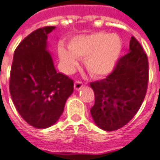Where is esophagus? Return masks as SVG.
<instances>
[{"label": "esophagus", "instance_id": "1", "mask_svg": "<svg viewBox=\"0 0 160 160\" xmlns=\"http://www.w3.org/2000/svg\"><path fill=\"white\" fill-rule=\"evenodd\" d=\"M83 86H84V84H83V83L81 81H76L75 84H74V87H75V89H76V91L80 90Z\"/></svg>", "mask_w": 160, "mask_h": 160}]
</instances>
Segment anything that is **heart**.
Returning <instances> with one entry per match:
<instances>
[{
  "mask_svg": "<svg viewBox=\"0 0 160 160\" xmlns=\"http://www.w3.org/2000/svg\"><path fill=\"white\" fill-rule=\"evenodd\" d=\"M122 49V40L117 35L99 32L89 36L75 38L69 50L59 47L60 59L68 72L78 66V59H85V67L95 76L107 75L115 67Z\"/></svg>",
  "mask_w": 160,
  "mask_h": 160,
  "instance_id": "1",
  "label": "heart"
}]
</instances>
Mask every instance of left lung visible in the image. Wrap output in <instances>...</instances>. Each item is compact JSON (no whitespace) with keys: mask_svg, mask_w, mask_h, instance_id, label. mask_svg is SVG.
Wrapping results in <instances>:
<instances>
[{"mask_svg":"<svg viewBox=\"0 0 160 160\" xmlns=\"http://www.w3.org/2000/svg\"><path fill=\"white\" fill-rule=\"evenodd\" d=\"M148 82L147 54L132 37L129 52L118 59L112 72L90 84L94 92V104L90 110L94 123L107 132L126 125L141 106Z\"/></svg>","mask_w":160,"mask_h":160,"instance_id":"1","label":"left lung"}]
</instances>
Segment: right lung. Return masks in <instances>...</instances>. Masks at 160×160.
Returning a JSON list of instances; mask_svg holds the SVG:
<instances>
[{"instance_id": "right-lung-1", "label": "right lung", "mask_w": 160, "mask_h": 160, "mask_svg": "<svg viewBox=\"0 0 160 160\" xmlns=\"http://www.w3.org/2000/svg\"><path fill=\"white\" fill-rule=\"evenodd\" d=\"M56 27L38 28L15 49L10 76L12 102L22 119L37 129L55 124L74 91V81L57 72L48 51V34Z\"/></svg>"}]
</instances>
